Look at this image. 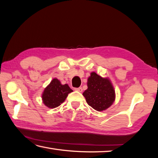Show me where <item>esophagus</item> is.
Returning <instances> with one entry per match:
<instances>
[{
  "label": "esophagus",
  "instance_id": "esophagus-1",
  "mask_svg": "<svg viewBox=\"0 0 158 158\" xmlns=\"http://www.w3.org/2000/svg\"><path fill=\"white\" fill-rule=\"evenodd\" d=\"M75 90H77V91H78V92L81 93L83 91V89H82L81 87H79V88H77V89H75Z\"/></svg>",
  "mask_w": 158,
  "mask_h": 158
}]
</instances>
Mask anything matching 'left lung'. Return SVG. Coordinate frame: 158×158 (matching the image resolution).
Returning <instances> with one entry per match:
<instances>
[{"label": "left lung", "instance_id": "obj_1", "mask_svg": "<svg viewBox=\"0 0 158 158\" xmlns=\"http://www.w3.org/2000/svg\"><path fill=\"white\" fill-rule=\"evenodd\" d=\"M88 89L83 93L88 105L98 111H102L112 105L116 99L114 85L108 77H102L95 72L88 78Z\"/></svg>", "mask_w": 158, "mask_h": 158}]
</instances>
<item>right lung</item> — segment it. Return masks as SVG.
Wrapping results in <instances>:
<instances>
[{"label": "right lung", "mask_w": 158, "mask_h": 158, "mask_svg": "<svg viewBox=\"0 0 158 158\" xmlns=\"http://www.w3.org/2000/svg\"><path fill=\"white\" fill-rule=\"evenodd\" d=\"M72 92L73 90L68 84H62L60 80L54 78L42 93V102L48 108L58 107L65 100L69 93Z\"/></svg>", "instance_id": "obj_1"}]
</instances>
